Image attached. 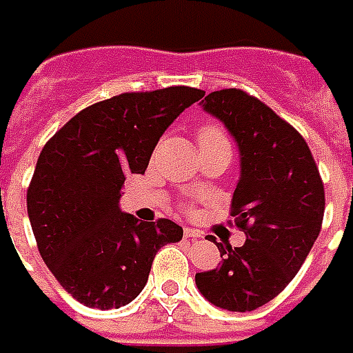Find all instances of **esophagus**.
I'll use <instances>...</instances> for the list:
<instances>
[{
  "label": "esophagus",
  "mask_w": 353,
  "mask_h": 353,
  "mask_svg": "<svg viewBox=\"0 0 353 353\" xmlns=\"http://www.w3.org/2000/svg\"><path fill=\"white\" fill-rule=\"evenodd\" d=\"M184 237H190V239H197L199 236V232H196V230L192 228H184Z\"/></svg>",
  "instance_id": "1"
}]
</instances>
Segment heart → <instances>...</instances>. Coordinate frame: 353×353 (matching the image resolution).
Masks as SVG:
<instances>
[{
    "label": "heart",
    "mask_w": 353,
    "mask_h": 353,
    "mask_svg": "<svg viewBox=\"0 0 353 353\" xmlns=\"http://www.w3.org/2000/svg\"><path fill=\"white\" fill-rule=\"evenodd\" d=\"M216 141H228L221 127H216V125H203V127H199V131H197V144H207V142Z\"/></svg>",
    "instance_id": "1"
}]
</instances>
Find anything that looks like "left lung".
Returning <instances> with one entry per match:
<instances>
[{
	"instance_id": "obj_1",
	"label": "left lung",
	"mask_w": 353,
	"mask_h": 353,
	"mask_svg": "<svg viewBox=\"0 0 353 353\" xmlns=\"http://www.w3.org/2000/svg\"><path fill=\"white\" fill-rule=\"evenodd\" d=\"M201 104L239 146L232 216L247 239L234 249L216 243L222 264L196 274V285L219 308L251 312L276 299L306 261L323 222V181L301 132L256 97L222 89Z\"/></svg>"
}]
</instances>
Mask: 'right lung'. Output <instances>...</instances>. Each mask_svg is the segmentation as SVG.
Listing matches in <instances>:
<instances>
[{
  "label": "right lung",
  "mask_w": 353,
  "mask_h": 353,
  "mask_svg": "<svg viewBox=\"0 0 353 353\" xmlns=\"http://www.w3.org/2000/svg\"><path fill=\"white\" fill-rule=\"evenodd\" d=\"M205 92L194 87L123 92L87 106L37 157L28 216L41 259L89 308L125 306L148 281L156 252L182 239L169 219L121 212L125 174H144L167 127Z\"/></svg>",
  "instance_id": "right-lung-1"
}]
</instances>
